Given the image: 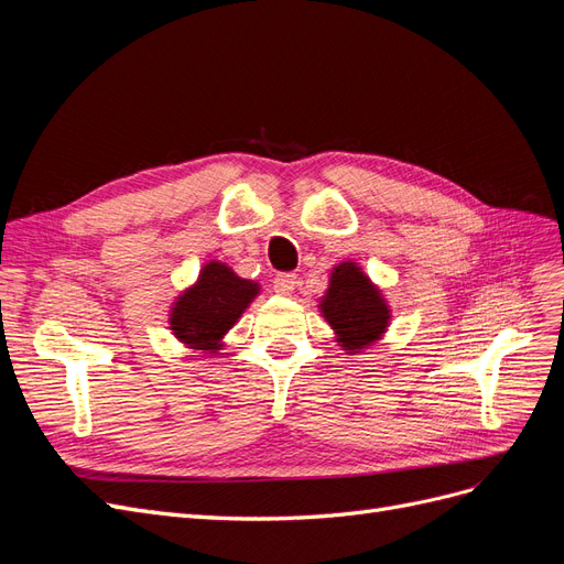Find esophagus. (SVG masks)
<instances>
[{"instance_id": "1", "label": "esophagus", "mask_w": 564, "mask_h": 564, "mask_svg": "<svg viewBox=\"0 0 564 564\" xmlns=\"http://www.w3.org/2000/svg\"><path fill=\"white\" fill-rule=\"evenodd\" d=\"M272 286H275V292L280 296H292V292L299 286V278L294 272H282V275H278L275 282H272Z\"/></svg>"}]
</instances>
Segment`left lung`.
<instances>
[{
  "mask_svg": "<svg viewBox=\"0 0 564 564\" xmlns=\"http://www.w3.org/2000/svg\"><path fill=\"white\" fill-rule=\"evenodd\" d=\"M317 311L332 327L340 350L348 355L377 346L392 319L383 289L355 261H340L332 268Z\"/></svg>",
  "mask_w": 564,
  "mask_h": 564,
  "instance_id": "1",
  "label": "left lung"
}]
</instances>
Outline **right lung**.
Masks as SVG:
<instances>
[{"mask_svg": "<svg viewBox=\"0 0 564 564\" xmlns=\"http://www.w3.org/2000/svg\"><path fill=\"white\" fill-rule=\"evenodd\" d=\"M259 294V282L245 280L228 263L212 259L169 305V329L181 346L207 357L218 355L226 334Z\"/></svg>", "mask_w": 564, "mask_h": 564, "instance_id": "obj_1", "label": "right lung"}]
</instances>
